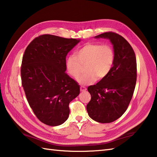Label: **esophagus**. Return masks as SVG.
I'll return each instance as SVG.
<instances>
[{
    "label": "esophagus",
    "mask_w": 157,
    "mask_h": 157,
    "mask_svg": "<svg viewBox=\"0 0 157 157\" xmlns=\"http://www.w3.org/2000/svg\"><path fill=\"white\" fill-rule=\"evenodd\" d=\"M80 89H81V91H86V87H85V86H81V87H80Z\"/></svg>",
    "instance_id": "1"
}]
</instances>
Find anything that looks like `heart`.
Here are the masks:
<instances>
[{
    "mask_svg": "<svg viewBox=\"0 0 157 157\" xmlns=\"http://www.w3.org/2000/svg\"><path fill=\"white\" fill-rule=\"evenodd\" d=\"M115 59L114 52L110 44L100 43L85 44L76 52L75 57L68 56L66 60V70L70 76L77 79L83 71L86 72L79 78L82 84H91L104 79L109 75Z\"/></svg>",
    "mask_w": 157,
    "mask_h": 157,
    "instance_id": "heart-1",
    "label": "heart"
}]
</instances>
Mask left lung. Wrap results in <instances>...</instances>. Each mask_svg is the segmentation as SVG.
Returning a JSON list of instances; mask_svg holds the SVG:
<instances>
[{
	"instance_id": "8db88e82",
	"label": "left lung",
	"mask_w": 157,
	"mask_h": 157,
	"mask_svg": "<svg viewBox=\"0 0 157 157\" xmlns=\"http://www.w3.org/2000/svg\"><path fill=\"white\" fill-rule=\"evenodd\" d=\"M95 38L110 40L115 59L109 75L96 85L88 87L91 98L87 110L93 120L109 123L122 116L133 97L137 80L136 57L130 44L119 34L107 32Z\"/></svg>"
}]
</instances>
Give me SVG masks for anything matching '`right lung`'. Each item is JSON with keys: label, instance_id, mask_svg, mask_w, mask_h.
<instances>
[{"label": "right lung", "instance_id": "1", "mask_svg": "<svg viewBox=\"0 0 157 157\" xmlns=\"http://www.w3.org/2000/svg\"><path fill=\"white\" fill-rule=\"evenodd\" d=\"M79 41L43 34L25 50L21 66L22 87L33 113L47 125L64 123L69 117L70 102L80 94L78 83L65 72L67 54Z\"/></svg>", "mask_w": 157, "mask_h": 157}]
</instances>
